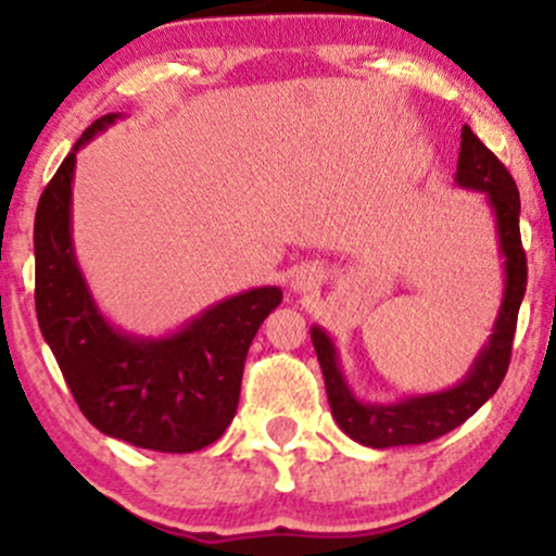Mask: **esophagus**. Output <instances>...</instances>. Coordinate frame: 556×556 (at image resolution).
<instances>
[{
  "mask_svg": "<svg viewBox=\"0 0 556 556\" xmlns=\"http://www.w3.org/2000/svg\"><path fill=\"white\" fill-rule=\"evenodd\" d=\"M321 279H324V271L318 269V266L303 264L300 269L292 271L290 292L292 295H311V292H316L318 287H321Z\"/></svg>",
  "mask_w": 556,
  "mask_h": 556,
  "instance_id": "esophagus-1",
  "label": "esophagus"
}]
</instances>
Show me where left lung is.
<instances>
[{
    "label": "left lung",
    "mask_w": 556,
    "mask_h": 556,
    "mask_svg": "<svg viewBox=\"0 0 556 556\" xmlns=\"http://www.w3.org/2000/svg\"><path fill=\"white\" fill-rule=\"evenodd\" d=\"M455 182L457 188L486 195L496 225L504 271L502 305L496 311V321L491 327L489 342L476 355L468 374L442 392L410 394V397L394 402H366L355 397V392L350 389L348 376L342 371L340 350L329 331L318 324L311 327V340H314L318 366H321L324 384H327L331 416L353 442L363 446L387 450V446L402 444H426L457 429L500 389L504 374H507L518 311L528 282L526 253H522L520 242L518 185L468 125L463 127Z\"/></svg>",
    "instance_id": "8db88e82"
}]
</instances>
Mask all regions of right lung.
Segmentation results:
<instances>
[{
    "mask_svg": "<svg viewBox=\"0 0 556 556\" xmlns=\"http://www.w3.org/2000/svg\"><path fill=\"white\" fill-rule=\"evenodd\" d=\"M123 119L104 114L60 164L36 208V316L70 392L101 433L154 452L203 450L238 413L242 366L279 287H253L208 305L169 334H130L101 314L73 242L78 151Z\"/></svg>",
    "mask_w": 556,
    "mask_h": 556,
    "instance_id": "obj_1",
    "label": "right lung"
}]
</instances>
